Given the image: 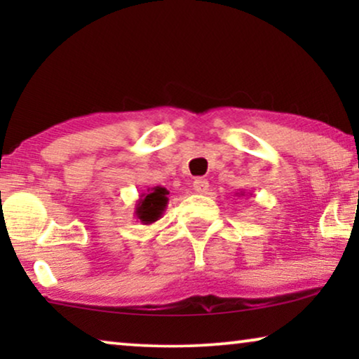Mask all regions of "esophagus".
I'll use <instances>...</instances> for the list:
<instances>
[{
  "instance_id": "esophagus-1",
  "label": "esophagus",
  "mask_w": 359,
  "mask_h": 359,
  "mask_svg": "<svg viewBox=\"0 0 359 359\" xmlns=\"http://www.w3.org/2000/svg\"><path fill=\"white\" fill-rule=\"evenodd\" d=\"M193 186H194L196 193L205 194V193H208V189H209V181L204 180V178H196Z\"/></svg>"
}]
</instances>
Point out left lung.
Listing matches in <instances>:
<instances>
[{"label":"left lung","mask_w":359,"mask_h":359,"mask_svg":"<svg viewBox=\"0 0 359 359\" xmlns=\"http://www.w3.org/2000/svg\"><path fill=\"white\" fill-rule=\"evenodd\" d=\"M235 194H237L240 198V196H245V191H238V193H235ZM250 196H252V194H250Z\"/></svg>","instance_id":"8db88e82"}]
</instances>
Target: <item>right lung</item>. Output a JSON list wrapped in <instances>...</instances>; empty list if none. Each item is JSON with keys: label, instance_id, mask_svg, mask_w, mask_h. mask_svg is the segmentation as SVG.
Wrapping results in <instances>:
<instances>
[{"label": "right lung", "instance_id": "obj_1", "mask_svg": "<svg viewBox=\"0 0 359 359\" xmlns=\"http://www.w3.org/2000/svg\"><path fill=\"white\" fill-rule=\"evenodd\" d=\"M168 194L166 188H161V186H155L149 189L147 194H142L135 204V217L145 225L156 222L168 205Z\"/></svg>", "mask_w": 359, "mask_h": 359}]
</instances>
